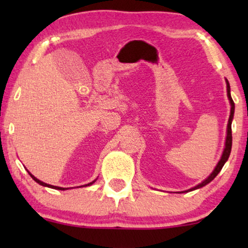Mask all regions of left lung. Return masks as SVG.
Masks as SVG:
<instances>
[{"instance_id":"8db88e82","label":"left lung","mask_w":248,"mask_h":248,"mask_svg":"<svg viewBox=\"0 0 248 248\" xmlns=\"http://www.w3.org/2000/svg\"><path fill=\"white\" fill-rule=\"evenodd\" d=\"M227 82V94H228V98H229V101H230V105H232V109H230V116H229V121H228V126H227V138H226V147H225V150H223V154H222V157L220 159V161L218 162V165H217V167L215 168V170L212 171V174L209 176L208 178L205 179V181H203L201 184L196 185L195 187H193L191 189H188V191L186 192H191V191H194L196 188H200V187H203V186L209 184L210 182L213 181V178L216 177L217 175L219 174L220 170H221L223 165H225V162L228 160L229 158V155H230V151H232V121L233 118V111H235V103H233L232 96H230V86H229V82L226 80Z\"/></svg>"}]
</instances>
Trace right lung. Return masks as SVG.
Here are the masks:
<instances>
[{
	"label": "right lung",
	"mask_w": 248,
	"mask_h": 248,
	"mask_svg": "<svg viewBox=\"0 0 248 248\" xmlns=\"http://www.w3.org/2000/svg\"><path fill=\"white\" fill-rule=\"evenodd\" d=\"M28 172H29V171H28ZM29 175H30V176H31V177H32V179H33V181H35V182H37V183H38V184H40V185H43V186H47V187H52V188H55V189H61V191H64V189H66V188H64V187H59V186H53V185L46 184V183H44V182H42V181H39V179H37V178L35 177V176H33V175H31V174H30V172H29ZM93 183H94V181H93ZM93 183H89V184H87V185H84V186H89V185H91V184H93Z\"/></svg>",
	"instance_id": "add662e5"
}]
</instances>
